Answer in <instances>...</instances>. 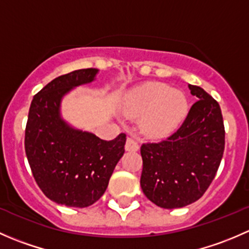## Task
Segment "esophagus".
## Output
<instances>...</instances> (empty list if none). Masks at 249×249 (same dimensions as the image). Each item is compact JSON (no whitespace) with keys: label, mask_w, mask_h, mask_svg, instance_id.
<instances>
[{"label":"esophagus","mask_w":249,"mask_h":249,"mask_svg":"<svg viewBox=\"0 0 249 249\" xmlns=\"http://www.w3.org/2000/svg\"><path fill=\"white\" fill-rule=\"evenodd\" d=\"M140 144L136 140H134L132 137H127L126 144H125V149L129 150V152H136L139 150Z\"/></svg>","instance_id":"34e87169"}]
</instances>
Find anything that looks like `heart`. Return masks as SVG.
Masks as SVG:
<instances>
[{
  "mask_svg": "<svg viewBox=\"0 0 249 249\" xmlns=\"http://www.w3.org/2000/svg\"><path fill=\"white\" fill-rule=\"evenodd\" d=\"M132 114H144L142 127L150 136H164L187 115L188 99L184 92L162 83H148L135 90L127 101Z\"/></svg>",
  "mask_w": 249,
  "mask_h": 249,
  "instance_id": "b5f03b06",
  "label": "heart"
}]
</instances>
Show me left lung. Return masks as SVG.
I'll list each match as a JSON object with an SVG mask.
<instances>
[{"mask_svg":"<svg viewBox=\"0 0 249 249\" xmlns=\"http://www.w3.org/2000/svg\"><path fill=\"white\" fill-rule=\"evenodd\" d=\"M197 101L173 134L141 145V188L153 203L179 208L199 200L218 171L225 147L219 104L196 85H189Z\"/></svg>","mask_w":249,"mask_h":249,"instance_id":"1","label":"left lung"}]
</instances>
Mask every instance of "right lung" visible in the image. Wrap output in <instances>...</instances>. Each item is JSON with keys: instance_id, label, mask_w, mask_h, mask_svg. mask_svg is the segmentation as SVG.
I'll return each instance as SVG.
<instances>
[{"instance_id": "obj_1", "label": "right lung", "mask_w": 249, "mask_h": 249, "mask_svg": "<svg viewBox=\"0 0 249 249\" xmlns=\"http://www.w3.org/2000/svg\"><path fill=\"white\" fill-rule=\"evenodd\" d=\"M96 73V69L77 70L48 83L34 96L25 129V152L35 180L48 199L70 207L96 202L125 152L124 132L105 141L72 129L60 118L61 97Z\"/></svg>"}]
</instances>
